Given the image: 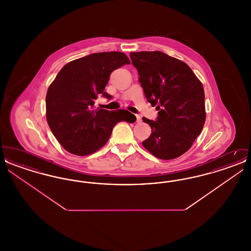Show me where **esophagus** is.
Listing matches in <instances>:
<instances>
[{
    "mask_svg": "<svg viewBox=\"0 0 251 251\" xmlns=\"http://www.w3.org/2000/svg\"><path fill=\"white\" fill-rule=\"evenodd\" d=\"M136 122H141V117L136 115Z\"/></svg>",
    "mask_w": 251,
    "mask_h": 251,
    "instance_id": "1",
    "label": "esophagus"
}]
</instances>
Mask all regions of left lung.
<instances>
[{"mask_svg": "<svg viewBox=\"0 0 251 251\" xmlns=\"http://www.w3.org/2000/svg\"><path fill=\"white\" fill-rule=\"evenodd\" d=\"M130 57L148 101L159 111L155 121L142 119L151 128L144 147L163 160L182 155L205 123L202 84L187 64L162 51L131 52Z\"/></svg>", "mask_w": 251, "mask_h": 251, "instance_id": "1", "label": "left lung"}]
</instances>
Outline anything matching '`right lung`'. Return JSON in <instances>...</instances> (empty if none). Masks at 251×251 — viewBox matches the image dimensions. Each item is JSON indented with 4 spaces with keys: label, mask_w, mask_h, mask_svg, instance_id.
Listing matches in <instances>:
<instances>
[{
    "label": "right lung",
    "mask_w": 251,
    "mask_h": 251,
    "mask_svg": "<svg viewBox=\"0 0 251 251\" xmlns=\"http://www.w3.org/2000/svg\"><path fill=\"white\" fill-rule=\"evenodd\" d=\"M127 64L130 60L123 52H98L73 60L58 72L47 91L46 117L66 151L75 155L91 154L106 144L118 122L135 121L127 110L94 107L99 96L111 99L104 91L110 74Z\"/></svg>",
    "instance_id": "right-lung-1"
}]
</instances>
